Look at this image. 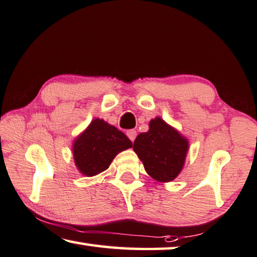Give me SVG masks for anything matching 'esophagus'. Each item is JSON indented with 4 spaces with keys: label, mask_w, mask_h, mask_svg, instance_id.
<instances>
[{
    "label": "esophagus",
    "mask_w": 257,
    "mask_h": 257,
    "mask_svg": "<svg viewBox=\"0 0 257 257\" xmlns=\"http://www.w3.org/2000/svg\"><path fill=\"white\" fill-rule=\"evenodd\" d=\"M126 136H127L130 140L133 142L137 138V131H136V130H130V131H127V133H126Z\"/></svg>",
    "instance_id": "esophagus-1"
}]
</instances>
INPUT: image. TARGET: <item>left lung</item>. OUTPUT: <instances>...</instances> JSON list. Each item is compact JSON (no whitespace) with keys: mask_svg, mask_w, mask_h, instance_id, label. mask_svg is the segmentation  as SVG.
I'll return each instance as SVG.
<instances>
[{"mask_svg":"<svg viewBox=\"0 0 257 257\" xmlns=\"http://www.w3.org/2000/svg\"><path fill=\"white\" fill-rule=\"evenodd\" d=\"M133 150L156 181L172 182L182 172L188 150L187 139L160 117L149 123V131L139 134Z\"/></svg>","mask_w":257,"mask_h":257,"instance_id":"1","label":"left lung"}]
</instances>
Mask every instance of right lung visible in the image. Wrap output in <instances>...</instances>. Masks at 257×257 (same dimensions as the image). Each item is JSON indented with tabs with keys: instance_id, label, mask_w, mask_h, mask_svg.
Masks as SVG:
<instances>
[{
	"instance_id": "right-lung-1",
	"label": "right lung",
	"mask_w": 257,
	"mask_h": 257,
	"mask_svg": "<svg viewBox=\"0 0 257 257\" xmlns=\"http://www.w3.org/2000/svg\"><path fill=\"white\" fill-rule=\"evenodd\" d=\"M125 134L100 118H94L73 143V158L79 172L91 177L109 167L120 151L132 148Z\"/></svg>"
}]
</instances>
